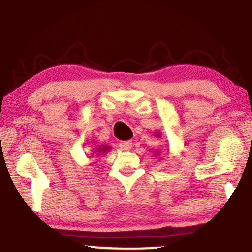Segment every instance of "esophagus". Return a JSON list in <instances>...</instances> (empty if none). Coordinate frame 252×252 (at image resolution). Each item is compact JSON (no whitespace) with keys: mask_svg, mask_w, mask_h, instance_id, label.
Segmentation results:
<instances>
[{"mask_svg":"<svg viewBox=\"0 0 252 252\" xmlns=\"http://www.w3.org/2000/svg\"><path fill=\"white\" fill-rule=\"evenodd\" d=\"M120 147H121V149H123V150H129V149H131L132 142L131 141H121Z\"/></svg>","mask_w":252,"mask_h":252,"instance_id":"34e87169","label":"esophagus"}]
</instances>
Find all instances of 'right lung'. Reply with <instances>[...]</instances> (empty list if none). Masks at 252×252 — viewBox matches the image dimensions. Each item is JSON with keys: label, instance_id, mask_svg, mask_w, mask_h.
<instances>
[{"label": "right lung", "instance_id": "1", "mask_svg": "<svg viewBox=\"0 0 252 252\" xmlns=\"http://www.w3.org/2000/svg\"><path fill=\"white\" fill-rule=\"evenodd\" d=\"M108 148H109V147H104V148H102V150H103V152H105V150H108Z\"/></svg>", "mask_w": 252, "mask_h": 252}]
</instances>
